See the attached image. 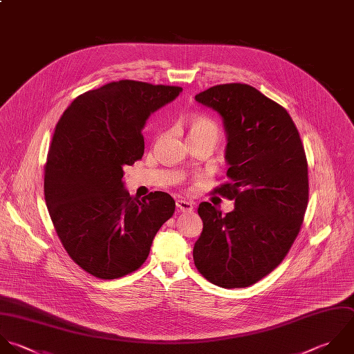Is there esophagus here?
I'll list each match as a JSON object with an SVG mask.
<instances>
[{
    "mask_svg": "<svg viewBox=\"0 0 354 354\" xmlns=\"http://www.w3.org/2000/svg\"><path fill=\"white\" fill-rule=\"evenodd\" d=\"M176 208L180 212H192L193 211V203L186 200H176Z\"/></svg>",
    "mask_w": 354,
    "mask_h": 354,
    "instance_id": "esophagus-1",
    "label": "esophagus"
}]
</instances>
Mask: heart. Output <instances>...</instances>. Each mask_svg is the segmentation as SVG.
<instances>
[{
    "label": "heart",
    "mask_w": 354,
    "mask_h": 354,
    "mask_svg": "<svg viewBox=\"0 0 354 354\" xmlns=\"http://www.w3.org/2000/svg\"><path fill=\"white\" fill-rule=\"evenodd\" d=\"M187 128H189V132H187L189 142L207 140L215 146L221 138V131L216 122L204 115L192 117Z\"/></svg>",
    "instance_id": "heart-1"
}]
</instances>
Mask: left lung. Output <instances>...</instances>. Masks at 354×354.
Wrapping results in <instances>:
<instances>
[{
    "label": "left lung",
    "mask_w": 354,
    "mask_h": 354,
    "mask_svg": "<svg viewBox=\"0 0 354 354\" xmlns=\"http://www.w3.org/2000/svg\"><path fill=\"white\" fill-rule=\"evenodd\" d=\"M196 100L223 118L229 182L214 193L234 209L222 215L200 204L194 265L215 286L245 288L283 262L301 230L309 200L305 149L288 111L251 85H215Z\"/></svg>",
    "instance_id": "obj_1"
}]
</instances>
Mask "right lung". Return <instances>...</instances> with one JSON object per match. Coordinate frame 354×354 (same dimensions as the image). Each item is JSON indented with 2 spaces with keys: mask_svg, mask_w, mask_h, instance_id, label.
I'll return each mask as SVG.
<instances>
[{
  "mask_svg": "<svg viewBox=\"0 0 354 354\" xmlns=\"http://www.w3.org/2000/svg\"><path fill=\"white\" fill-rule=\"evenodd\" d=\"M180 91L110 82L77 96L56 124L44 168L45 203L66 252L93 277L114 280L138 270L175 212L168 193L131 197L122 168L142 158L149 115Z\"/></svg>",
  "mask_w": 354,
  "mask_h": 354,
  "instance_id": "add662e5",
  "label": "right lung"
}]
</instances>
